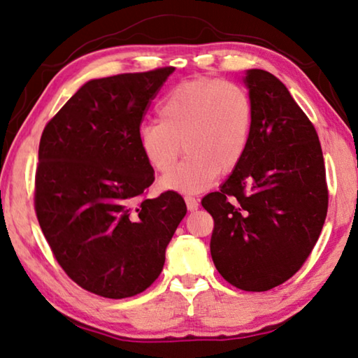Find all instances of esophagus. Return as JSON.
<instances>
[{
	"instance_id": "obj_1",
	"label": "esophagus",
	"mask_w": 358,
	"mask_h": 358,
	"mask_svg": "<svg viewBox=\"0 0 358 358\" xmlns=\"http://www.w3.org/2000/svg\"><path fill=\"white\" fill-rule=\"evenodd\" d=\"M185 202L187 210H196L199 207V199H196L194 196H185Z\"/></svg>"
}]
</instances>
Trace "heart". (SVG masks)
<instances>
[{"label": "heart", "mask_w": 358, "mask_h": 358, "mask_svg": "<svg viewBox=\"0 0 358 358\" xmlns=\"http://www.w3.org/2000/svg\"><path fill=\"white\" fill-rule=\"evenodd\" d=\"M159 121L138 129V148L153 171L164 173L184 145L187 157L161 180L164 189L196 194L220 173L238 167L250 145L254 108L240 85L197 77L178 83L157 106Z\"/></svg>", "instance_id": "1"}]
</instances>
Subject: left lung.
<instances>
[{
    "label": "left lung",
    "instance_id": "left-lung-1",
    "mask_svg": "<svg viewBox=\"0 0 358 358\" xmlns=\"http://www.w3.org/2000/svg\"><path fill=\"white\" fill-rule=\"evenodd\" d=\"M254 108L245 157L220 191L202 199L213 216L210 251L229 284L264 292L310 257L329 208L316 128L281 80L262 69L245 77Z\"/></svg>",
    "mask_w": 358,
    "mask_h": 358
}]
</instances>
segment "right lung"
I'll use <instances>...</instances> for the list:
<instances>
[{
    "mask_svg": "<svg viewBox=\"0 0 358 358\" xmlns=\"http://www.w3.org/2000/svg\"><path fill=\"white\" fill-rule=\"evenodd\" d=\"M173 66L90 80L45 124L34 178L42 234L72 281L106 299L143 292L186 215L175 191L147 199L155 172L138 129Z\"/></svg>",
    "mask_w": 358,
    "mask_h": 358,
    "instance_id": "1",
    "label": "right lung"
}]
</instances>
